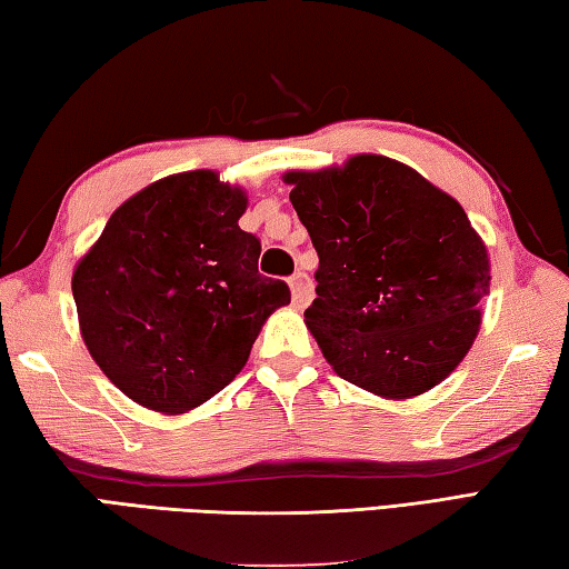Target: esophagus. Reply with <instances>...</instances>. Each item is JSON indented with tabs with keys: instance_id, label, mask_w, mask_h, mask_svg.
Masks as SVG:
<instances>
[{
	"instance_id": "1",
	"label": "esophagus",
	"mask_w": 569,
	"mask_h": 569,
	"mask_svg": "<svg viewBox=\"0 0 569 569\" xmlns=\"http://www.w3.org/2000/svg\"><path fill=\"white\" fill-rule=\"evenodd\" d=\"M288 286H291V301H293V308H306L308 303H311L313 298V283L311 278H308L306 273H293L291 281H288Z\"/></svg>"
}]
</instances>
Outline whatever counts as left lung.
<instances>
[{"label":"left lung","mask_w":569,"mask_h":569,"mask_svg":"<svg viewBox=\"0 0 569 569\" xmlns=\"http://www.w3.org/2000/svg\"><path fill=\"white\" fill-rule=\"evenodd\" d=\"M318 251L306 326L336 373L386 400L442 383L480 333L490 256L462 206L380 153L286 171Z\"/></svg>","instance_id":"obj_1"}]
</instances>
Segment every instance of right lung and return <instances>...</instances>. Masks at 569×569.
Instances as JSON below:
<instances>
[{
    "mask_svg": "<svg viewBox=\"0 0 569 569\" xmlns=\"http://www.w3.org/2000/svg\"><path fill=\"white\" fill-rule=\"evenodd\" d=\"M241 186L199 169L149 183L111 213L71 276L94 363L139 406L181 416L241 373L283 281L258 273Z\"/></svg>",
    "mask_w": 569,
    "mask_h": 569,
    "instance_id": "add662e5",
    "label": "right lung"
}]
</instances>
